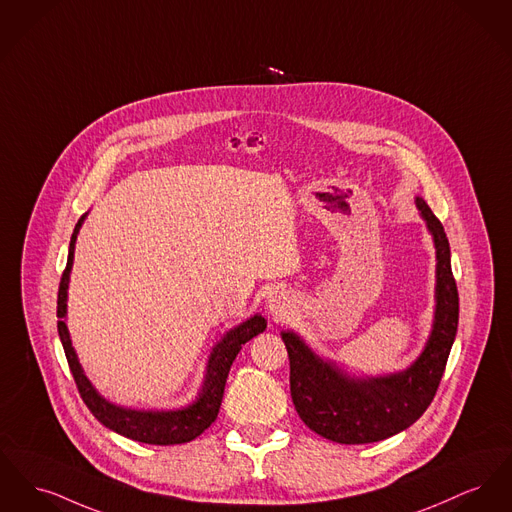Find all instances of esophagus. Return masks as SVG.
I'll return each instance as SVG.
<instances>
[{"instance_id":"obj_1","label":"esophagus","mask_w":512,"mask_h":512,"mask_svg":"<svg viewBox=\"0 0 512 512\" xmlns=\"http://www.w3.org/2000/svg\"><path fill=\"white\" fill-rule=\"evenodd\" d=\"M269 309H271L274 315H280L282 309H284V301H282V298H280V296H278V298H276V296L271 298V300H269Z\"/></svg>"}]
</instances>
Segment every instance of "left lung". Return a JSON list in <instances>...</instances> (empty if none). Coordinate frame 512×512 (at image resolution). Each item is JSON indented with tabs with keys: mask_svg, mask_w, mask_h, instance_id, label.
I'll return each mask as SVG.
<instances>
[{
	"mask_svg": "<svg viewBox=\"0 0 512 512\" xmlns=\"http://www.w3.org/2000/svg\"><path fill=\"white\" fill-rule=\"evenodd\" d=\"M437 249V311L431 338L410 369L379 379H348L331 363L313 356L294 332H282L290 360V392L301 421L317 435L363 445L392 437L421 418L445 373L458 327V290L451 247L441 220L416 199Z\"/></svg>",
	"mask_w": 512,
	"mask_h": 512,
	"instance_id": "left-lung-1",
	"label": "left lung"
}]
</instances>
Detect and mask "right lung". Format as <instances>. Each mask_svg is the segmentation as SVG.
Returning a JSON list of instances; mask_svg holds the SVG:
<instances>
[{
  "label": "right lung",
  "instance_id": "add662e5",
  "mask_svg": "<svg viewBox=\"0 0 512 512\" xmlns=\"http://www.w3.org/2000/svg\"><path fill=\"white\" fill-rule=\"evenodd\" d=\"M83 220H85V216H81L79 222L75 224L71 243H69L67 265L61 274L60 292H58V317H60L58 332H60L65 358H67L69 369L73 373L79 394L96 420L127 439L147 443V445L189 443L195 437H199L207 427H211L212 421L216 420L220 404H222V396H224L226 379H228L232 363L240 354L241 344H245L259 332L265 331L267 321L263 317L255 315L253 319L245 321L238 329L228 332L222 338V342H218V346L214 348L211 360H209V371H207V381H205L203 392L199 394L197 402L191 404L189 408L178 410V412H135V410H123V408L106 402L98 392L92 389L89 379L85 377V373L77 361V356H75V350L71 346L65 321H61L65 317L67 280H69V271L73 265V249H75V240H77Z\"/></svg>",
  "mask_w": 512,
  "mask_h": 512
}]
</instances>
